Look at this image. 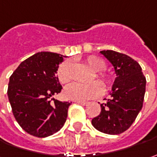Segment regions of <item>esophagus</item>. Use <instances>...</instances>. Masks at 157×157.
I'll list each match as a JSON object with an SVG mask.
<instances>
[{"label": "esophagus", "instance_id": "esophagus-1", "mask_svg": "<svg viewBox=\"0 0 157 157\" xmlns=\"http://www.w3.org/2000/svg\"><path fill=\"white\" fill-rule=\"evenodd\" d=\"M75 103H77L79 105H87L89 104L88 102H85V101H76Z\"/></svg>", "mask_w": 157, "mask_h": 157}]
</instances>
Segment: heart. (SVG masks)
Masks as SVG:
<instances>
[{
  "label": "heart",
  "mask_w": 157,
  "mask_h": 157,
  "mask_svg": "<svg viewBox=\"0 0 157 157\" xmlns=\"http://www.w3.org/2000/svg\"><path fill=\"white\" fill-rule=\"evenodd\" d=\"M86 65L90 67L94 72H97L96 77L103 87H109L113 83L112 77L104 73L105 70V62L98 57L90 56L85 59ZM57 77L59 82L67 84L72 80V62L66 60L61 63L57 71ZM101 86L98 82H94L87 84L73 83L67 86L64 90V95L67 99L74 101H87L89 99L97 98L101 93Z\"/></svg>",
  "instance_id": "1"
}]
</instances>
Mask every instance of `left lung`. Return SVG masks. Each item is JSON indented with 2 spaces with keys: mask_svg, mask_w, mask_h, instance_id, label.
<instances>
[{
  "mask_svg": "<svg viewBox=\"0 0 157 157\" xmlns=\"http://www.w3.org/2000/svg\"><path fill=\"white\" fill-rule=\"evenodd\" d=\"M114 67L116 79L111 99L101 104V113L91 120L102 133L119 134L127 130L142 108L146 78L140 64L131 57L112 50L100 52Z\"/></svg>",
  "mask_w": 157,
  "mask_h": 157,
  "instance_id": "8db88e82",
  "label": "left lung"
}]
</instances>
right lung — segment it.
<instances>
[{
	"mask_svg": "<svg viewBox=\"0 0 157 157\" xmlns=\"http://www.w3.org/2000/svg\"><path fill=\"white\" fill-rule=\"evenodd\" d=\"M63 57L50 52H37L21 62L10 77L8 98L12 113L19 126L31 135L50 136L67 120L71 103L52 98L62 90L56 74Z\"/></svg>",
	"mask_w": 157,
	"mask_h": 157,
	"instance_id": "1",
	"label": "right lung"
}]
</instances>
